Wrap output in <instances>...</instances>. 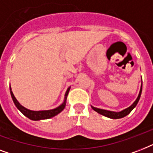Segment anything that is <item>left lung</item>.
Returning a JSON list of instances; mask_svg holds the SVG:
<instances>
[{
  "mask_svg": "<svg viewBox=\"0 0 153 153\" xmlns=\"http://www.w3.org/2000/svg\"><path fill=\"white\" fill-rule=\"evenodd\" d=\"M141 92H142V85H141V86H140V92H139L137 98L136 99L135 102H133L130 106L128 107V108H126V109H123V110H121V112H114V111H109V110H106V109H98V108L94 107L92 106V105H91V107H92V109H93L94 111H96L97 113H98V114H102V115H103V116L107 117H109V118H112V119L122 118V117H126V115H128V114H129V113H130V112L134 109V108H135L136 105H137L139 100H140V95H141Z\"/></svg>",
  "mask_w": 153,
  "mask_h": 153,
  "instance_id": "left-lung-1",
  "label": "left lung"
}]
</instances>
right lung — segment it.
Returning <instances> with one entry per match:
<instances>
[{"instance_id": "add662e5", "label": "right lung", "mask_w": 153, "mask_h": 153, "mask_svg": "<svg viewBox=\"0 0 153 153\" xmlns=\"http://www.w3.org/2000/svg\"><path fill=\"white\" fill-rule=\"evenodd\" d=\"M10 88V94L11 96H12V98H13V101L14 102V104L16 106L19 110H20L21 113H22L25 116H26L27 117H28L31 120H33V121H39V120H44V119H49L53 117L56 116L57 114H59L60 112H62L63 110V109L66 106V103H67V97L68 95V93H69V91L71 87L67 89V91H66V94H65L64 97V101L62 102V104L60 105L59 106L56 107L55 109H49V110H40V111H33V110H30L28 109H26L25 107H24L23 105L20 104V102L16 100V98H15V96L13 94V91H12V89H11V86H9Z\"/></svg>"}]
</instances>
